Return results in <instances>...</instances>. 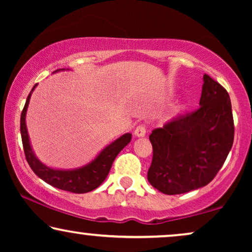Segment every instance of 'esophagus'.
<instances>
[{
    "label": "esophagus",
    "instance_id": "obj_1",
    "mask_svg": "<svg viewBox=\"0 0 252 252\" xmlns=\"http://www.w3.org/2000/svg\"><path fill=\"white\" fill-rule=\"evenodd\" d=\"M134 135H135L136 137H143L144 135H146V127L142 125L137 126L135 130H134Z\"/></svg>",
    "mask_w": 252,
    "mask_h": 252
}]
</instances>
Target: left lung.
Returning a JSON list of instances; mask_svg holds the SVG:
<instances>
[{"instance_id": "obj_1", "label": "left lung", "mask_w": 252, "mask_h": 252, "mask_svg": "<svg viewBox=\"0 0 252 252\" xmlns=\"http://www.w3.org/2000/svg\"><path fill=\"white\" fill-rule=\"evenodd\" d=\"M150 185L166 195L195 190L210 184L225 163L234 141L228 93L203 75L199 108L150 134Z\"/></svg>"}]
</instances>
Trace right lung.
Listing matches in <instances>:
<instances>
[{
  "label": "right lung",
  "mask_w": 252,
  "mask_h": 252,
  "mask_svg": "<svg viewBox=\"0 0 252 252\" xmlns=\"http://www.w3.org/2000/svg\"><path fill=\"white\" fill-rule=\"evenodd\" d=\"M60 71H65V68L56 70L54 73ZM36 86L37 84L34 86L30 95L27 96L25 106H24L22 116H20V134H22L23 147L24 151H25L27 163H29L31 168L37 177L42 179L48 185L53 186V187L62 189V190L75 192V194H84V192L94 190L108 177L113 160L116 159L117 155L130 142L132 134L125 133L122 136H119L118 139L112 141L111 143L105 146L96 155L94 159L85 164L84 166L70 168V170L48 166V165L43 164L34 153L26 126L27 109H29L31 96H32V93Z\"/></svg>",
  "instance_id": "obj_1"
}]
</instances>
